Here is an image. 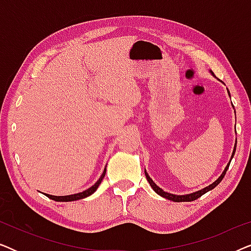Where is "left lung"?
Segmentation results:
<instances>
[{
    "mask_svg": "<svg viewBox=\"0 0 251 251\" xmlns=\"http://www.w3.org/2000/svg\"><path fill=\"white\" fill-rule=\"evenodd\" d=\"M210 73H211L212 76H215V74L212 73L211 71H210ZM227 94H228L229 97H231V94H229L228 89H227ZM235 150H236V139H235V145H234V149H233V153H232L231 160H229V162L227 163V166L225 167V169H224V171H223V173H222L221 176H219V177L217 178V179H216V180L214 181V183L210 184V185H209V186H207V187L202 188V190H200V191L193 192V193H190V194H184V195H177V194H173V193H168V192L163 191L162 188L159 187L155 183H154L152 178L150 177V175L147 174V173H146V170H145V175H146L147 181H149L150 185H151V187L153 188L154 192H155L156 194H159L160 197H162V198H164V199H168V200L174 201V202H191V201H194V200H197V199H199L200 197H202V195H203L204 193H207V192L211 191V190H214V188H215L216 186H217V185H218L219 183H221V181L223 180V178H224V176H225L226 171H227V169H228L229 163H231V161H232V159H233V156H234V154H235Z\"/></svg>",
    "mask_w": 251,
    "mask_h": 251,
    "instance_id": "1",
    "label": "left lung"
}]
</instances>
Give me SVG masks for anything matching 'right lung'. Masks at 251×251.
<instances>
[{"mask_svg":"<svg viewBox=\"0 0 251 251\" xmlns=\"http://www.w3.org/2000/svg\"><path fill=\"white\" fill-rule=\"evenodd\" d=\"M105 174H106V168L102 171L101 176L99 177V179L96 181V183L92 185L91 187H89L88 190H85L83 192H80V193H76V194H71V195H63V197H57V195H50V194H46L48 198L51 199V200H54V201H58V202H70V201H76V200H81V199H84V198H88L90 197L91 194H94L96 191H97V188L99 185H100L102 178L105 177Z\"/></svg>","mask_w":251,"mask_h":251,"instance_id":"add662e5","label":"right lung"}]
</instances>
